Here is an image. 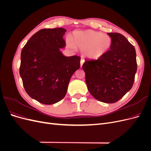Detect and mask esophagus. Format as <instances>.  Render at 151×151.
I'll return each instance as SVG.
<instances>
[{
    "instance_id": "esophagus-1",
    "label": "esophagus",
    "mask_w": 151,
    "mask_h": 151,
    "mask_svg": "<svg viewBox=\"0 0 151 151\" xmlns=\"http://www.w3.org/2000/svg\"><path fill=\"white\" fill-rule=\"evenodd\" d=\"M84 59H83L82 58L81 60V67H82L83 66V63H84Z\"/></svg>"
}]
</instances>
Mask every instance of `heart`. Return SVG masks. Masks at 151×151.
I'll use <instances>...</instances> for the list:
<instances>
[{"instance_id":"heart-1","label":"heart","mask_w":151,"mask_h":151,"mask_svg":"<svg viewBox=\"0 0 151 151\" xmlns=\"http://www.w3.org/2000/svg\"><path fill=\"white\" fill-rule=\"evenodd\" d=\"M70 41L73 47L82 50L84 57L93 60L104 56L112 45L110 36L92 29L74 31Z\"/></svg>"}]
</instances>
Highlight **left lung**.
Masks as SVG:
<instances>
[{"instance_id": "left-lung-1", "label": "left lung", "mask_w": 151, "mask_h": 151, "mask_svg": "<svg viewBox=\"0 0 151 151\" xmlns=\"http://www.w3.org/2000/svg\"><path fill=\"white\" fill-rule=\"evenodd\" d=\"M108 35L112 38L111 48L101 58L86 60L83 69L91 94L99 101L114 103L132 88L137 65L135 49L125 36Z\"/></svg>"}]
</instances>
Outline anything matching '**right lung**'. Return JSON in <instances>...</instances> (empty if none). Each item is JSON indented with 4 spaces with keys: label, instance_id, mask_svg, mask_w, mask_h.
<instances>
[{
    "label": "right lung",
    "instance_id": "obj_1",
    "mask_svg": "<svg viewBox=\"0 0 151 151\" xmlns=\"http://www.w3.org/2000/svg\"><path fill=\"white\" fill-rule=\"evenodd\" d=\"M66 31L61 28L41 29L21 51L19 74L24 89L42 104H55L64 98L72 76L81 66L80 57H65L60 51L65 47Z\"/></svg>",
    "mask_w": 151,
    "mask_h": 151
}]
</instances>
